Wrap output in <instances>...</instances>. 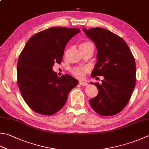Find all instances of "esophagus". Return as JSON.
Segmentation results:
<instances>
[{
    "mask_svg": "<svg viewBox=\"0 0 149 149\" xmlns=\"http://www.w3.org/2000/svg\"><path fill=\"white\" fill-rule=\"evenodd\" d=\"M79 84L81 86H86L87 84H88V83L86 82V81H79Z\"/></svg>",
    "mask_w": 149,
    "mask_h": 149,
    "instance_id": "1",
    "label": "esophagus"
}]
</instances>
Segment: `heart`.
Listing matches in <instances>:
<instances>
[{"mask_svg": "<svg viewBox=\"0 0 149 149\" xmlns=\"http://www.w3.org/2000/svg\"><path fill=\"white\" fill-rule=\"evenodd\" d=\"M84 70H85V68H74V70H73L72 72H73V74L75 75V76L81 77L83 75V73H84Z\"/></svg>", "mask_w": 149, "mask_h": 149, "instance_id": "obj_1", "label": "heart"}]
</instances>
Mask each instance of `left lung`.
I'll use <instances>...</instances> for the list:
<instances>
[{"label": "left lung", "instance_id": "1", "mask_svg": "<svg viewBox=\"0 0 149 149\" xmlns=\"http://www.w3.org/2000/svg\"><path fill=\"white\" fill-rule=\"evenodd\" d=\"M83 30L97 50V63L91 76L104 77L101 84L94 83L99 93L89 101L90 106L101 116L117 114L127 105L134 89V58L126 42L112 31L101 28Z\"/></svg>", "mask_w": 149, "mask_h": 149}]
</instances>
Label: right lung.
<instances>
[{"mask_svg": "<svg viewBox=\"0 0 149 149\" xmlns=\"http://www.w3.org/2000/svg\"><path fill=\"white\" fill-rule=\"evenodd\" d=\"M79 28L52 27L35 34L26 43L17 63V83L23 99L34 112L53 115L66 103L78 81L57 76L54 63L62 62L65 46Z\"/></svg>", "mask_w": 149, "mask_h": 149, "instance_id": "obj_1", "label": "right lung"}]
</instances>
